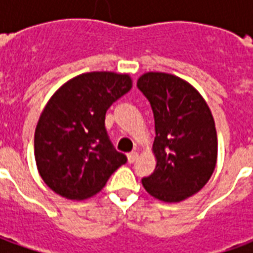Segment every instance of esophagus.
<instances>
[{
    "mask_svg": "<svg viewBox=\"0 0 253 253\" xmlns=\"http://www.w3.org/2000/svg\"><path fill=\"white\" fill-rule=\"evenodd\" d=\"M137 159H138L137 152H131V153L127 154V160H128V163H130V164H132V163H134Z\"/></svg>",
    "mask_w": 253,
    "mask_h": 253,
    "instance_id": "esophagus-1",
    "label": "esophagus"
}]
</instances>
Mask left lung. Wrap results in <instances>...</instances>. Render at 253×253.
<instances>
[{"label": "left lung", "instance_id": "8db88e82", "mask_svg": "<svg viewBox=\"0 0 253 253\" xmlns=\"http://www.w3.org/2000/svg\"><path fill=\"white\" fill-rule=\"evenodd\" d=\"M138 89L154 115L156 169L143 177L145 190L163 202H180L203 188L217 163V131L206 101L184 80L146 73Z\"/></svg>", "mask_w": 253, "mask_h": 253}]
</instances>
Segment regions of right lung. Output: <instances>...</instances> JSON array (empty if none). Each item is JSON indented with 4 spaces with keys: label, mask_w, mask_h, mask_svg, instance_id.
Here are the masks:
<instances>
[{
    "label": "right lung",
    "mask_w": 253,
    "mask_h": 253,
    "mask_svg": "<svg viewBox=\"0 0 253 253\" xmlns=\"http://www.w3.org/2000/svg\"><path fill=\"white\" fill-rule=\"evenodd\" d=\"M130 89L127 74L85 73L47 103L35 130V160L42 179L58 195L74 201L94 195L126 164L104 121L107 110Z\"/></svg>",
    "instance_id": "add662e5"
}]
</instances>
